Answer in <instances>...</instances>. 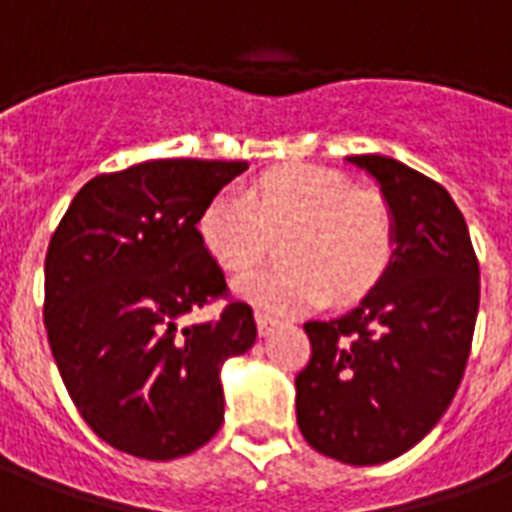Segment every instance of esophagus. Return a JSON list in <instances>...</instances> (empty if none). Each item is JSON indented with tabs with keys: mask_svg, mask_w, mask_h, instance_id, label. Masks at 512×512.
Returning a JSON list of instances; mask_svg holds the SVG:
<instances>
[{
	"mask_svg": "<svg viewBox=\"0 0 512 512\" xmlns=\"http://www.w3.org/2000/svg\"><path fill=\"white\" fill-rule=\"evenodd\" d=\"M255 321H257V332H260V337H268V334L274 332V329L279 326L277 318H271V315H266V312H257Z\"/></svg>",
	"mask_w": 512,
	"mask_h": 512,
	"instance_id": "obj_1",
	"label": "esophagus"
}]
</instances>
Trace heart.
I'll list each match as a JSON object with an SVG mask.
<instances>
[{
    "label": "heart",
    "instance_id": "obj_1",
    "mask_svg": "<svg viewBox=\"0 0 512 512\" xmlns=\"http://www.w3.org/2000/svg\"><path fill=\"white\" fill-rule=\"evenodd\" d=\"M202 246L230 274L255 268L271 235H288L279 271H257L235 282V293L263 312L318 307L332 296H365L395 255V216L376 191H359L329 167L266 172L252 189L219 191L197 222Z\"/></svg>",
    "mask_w": 512,
    "mask_h": 512
}]
</instances>
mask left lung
I'll return each instance as SVG.
<instances>
[{
  "label": "left lung",
  "mask_w": 512,
  "mask_h": 512,
  "mask_svg": "<svg viewBox=\"0 0 512 512\" xmlns=\"http://www.w3.org/2000/svg\"><path fill=\"white\" fill-rule=\"evenodd\" d=\"M345 161L381 186L395 216V255L359 307L304 323L312 356L296 376V419L312 450L376 466L425 439L458 392L480 266L444 186L376 153Z\"/></svg>",
  "instance_id": "8db88e82"
}]
</instances>
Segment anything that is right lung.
Wrapping results in <instances>:
<instances>
[{"label":"right lung","instance_id":"1","mask_svg":"<svg viewBox=\"0 0 512 512\" xmlns=\"http://www.w3.org/2000/svg\"><path fill=\"white\" fill-rule=\"evenodd\" d=\"M246 161L158 158L87 180L51 235L43 321L68 395L115 450L172 461L224 422L222 365L255 345L252 307L183 323L227 296L202 208Z\"/></svg>","mask_w":512,"mask_h":512}]
</instances>
